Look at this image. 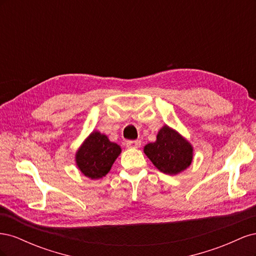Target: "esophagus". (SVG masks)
<instances>
[{
  "mask_svg": "<svg viewBox=\"0 0 256 256\" xmlns=\"http://www.w3.org/2000/svg\"><path fill=\"white\" fill-rule=\"evenodd\" d=\"M126 146L128 148H138L141 146V141H127L126 142Z\"/></svg>",
  "mask_w": 256,
  "mask_h": 256,
  "instance_id": "esophagus-1",
  "label": "esophagus"
}]
</instances>
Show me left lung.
Returning <instances> with one entry per match:
<instances>
[{"label":"left lung","mask_w":256,"mask_h":256,"mask_svg":"<svg viewBox=\"0 0 256 256\" xmlns=\"http://www.w3.org/2000/svg\"><path fill=\"white\" fill-rule=\"evenodd\" d=\"M144 154L160 172L177 175L187 170L193 160V146L177 130L168 125L158 131L156 141L144 146Z\"/></svg>","instance_id":"obj_1"}]
</instances>
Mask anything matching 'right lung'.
<instances>
[{
  "instance_id": "1",
  "label": "right lung",
  "mask_w": 256,
  "mask_h": 256,
  "mask_svg": "<svg viewBox=\"0 0 256 256\" xmlns=\"http://www.w3.org/2000/svg\"><path fill=\"white\" fill-rule=\"evenodd\" d=\"M122 152L118 144L111 142L106 134L94 130L76 152V164L90 180H99L108 173Z\"/></svg>"
}]
</instances>
